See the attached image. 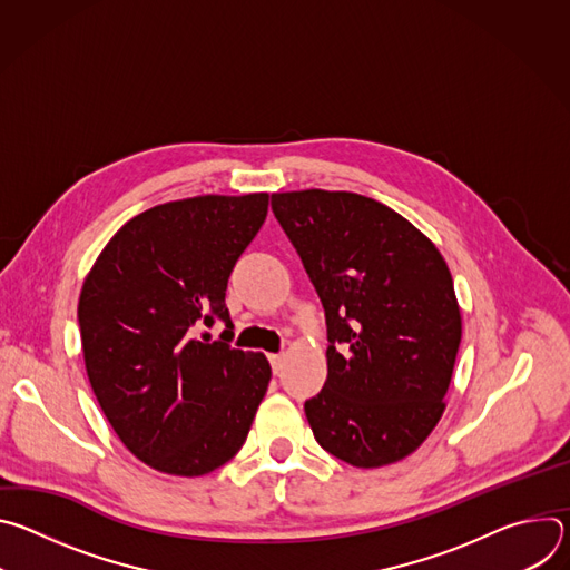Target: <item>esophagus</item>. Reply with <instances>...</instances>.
Wrapping results in <instances>:
<instances>
[{
	"label": "esophagus",
	"mask_w": 570,
	"mask_h": 570,
	"mask_svg": "<svg viewBox=\"0 0 570 570\" xmlns=\"http://www.w3.org/2000/svg\"><path fill=\"white\" fill-rule=\"evenodd\" d=\"M268 358H271L273 372H275V374H279V372H282V367H284V356H282V354H271Z\"/></svg>",
	"instance_id": "1"
}]
</instances>
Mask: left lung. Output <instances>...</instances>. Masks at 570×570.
<instances>
[{
    "mask_svg": "<svg viewBox=\"0 0 570 570\" xmlns=\"http://www.w3.org/2000/svg\"><path fill=\"white\" fill-rule=\"evenodd\" d=\"M327 315V381L304 413L317 444L376 469L438 426L462 338L451 271L411 220L367 196L273 194Z\"/></svg>",
    "mask_w": 570,
    "mask_h": 570,
    "instance_id": "obj_1",
    "label": "left lung"
}]
</instances>
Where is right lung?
Wrapping results in <instances>:
<instances>
[{
	"mask_svg": "<svg viewBox=\"0 0 570 570\" xmlns=\"http://www.w3.org/2000/svg\"><path fill=\"white\" fill-rule=\"evenodd\" d=\"M268 194L196 196L130 218L78 297L90 385L124 446L144 464L196 478L246 442L271 383L259 352L196 338L232 320L229 273L264 225Z\"/></svg>",
	"mask_w": 570,
	"mask_h": 570,
	"instance_id": "1",
	"label": "right lung"
}]
</instances>
